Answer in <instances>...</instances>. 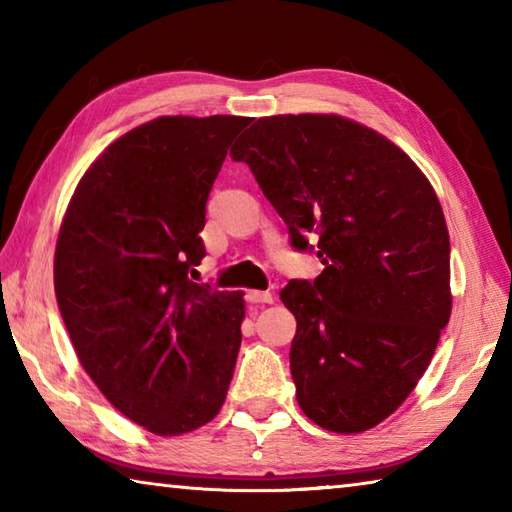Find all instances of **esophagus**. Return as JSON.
Here are the masks:
<instances>
[{
  "mask_svg": "<svg viewBox=\"0 0 512 512\" xmlns=\"http://www.w3.org/2000/svg\"><path fill=\"white\" fill-rule=\"evenodd\" d=\"M246 302H250V305H271L273 302V296L268 291H246Z\"/></svg>",
  "mask_w": 512,
  "mask_h": 512,
  "instance_id": "obj_1",
  "label": "esophagus"
}]
</instances>
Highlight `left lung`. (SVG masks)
I'll use <instances>...</instances> for the list:
<instances>
[{
	"mask_svg": "<svg viewBox=\"0 0 512 512\" xmlns=\"http://www.w3.org/2000/svg\"><path fill=\"white\" fill-rule=\"evenodd\" d=\"M325 264L280 298L298 320L291 377L318 427L361 433L418 386L452 314L449 232L427 176L400 146L341 115L257 119L230 149Z\"/></svg>",
	"mask_w": 512,
	"mask_h": 512,
	"instance_id": "8db88e82",
	"label": "left lung"
}]
</instances>
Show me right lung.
<instances>
[{"label":"right lung","instance_id":"1","mask_svg":"<svg viewBox=\"0 0 512 512\" xmlns=\"http://www.w3.org/2000/svg\"><path fill=\"white\" fill-rule=\"evenodd\" d=\"M250 117L171 115L112 142L74 189L54 289L83 370L158 436L216 418L246 316L244 293L187 277L201 264L205 203Z\"/></svg>","mask_w":512,"mask_h":512}]
</instances>
